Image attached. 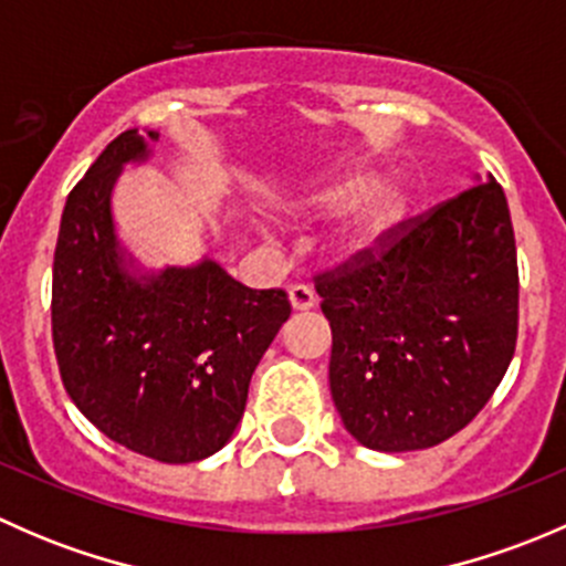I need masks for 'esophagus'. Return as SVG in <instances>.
<instances>
[{
  "mask_svg": "<svg viewBox=\"0 0 566 566\" xmlns=\"http://www.w3.org/2000/svg\"><path fill=\"white\" fill-rule=\"evenodd\" d=\"M290 304H293L295 312H306L317 304V295L310 284H290Z\"/></svg>",
  "mask_w": 566,
  "mask_h": 566,
  "instance_id": "1",
  "label": "esophagus"
}]
</instances>
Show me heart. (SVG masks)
I'll use <instances>...</instances> for the list:
<instances>
[{
	"mask_svg": "<svg viewBox=\"0 0 566 566\" xmlns=\"http://www.w3.org/2000/svg\"><path fill=\"white\" fill-rule=\"evenodd\" d=\"M373 182V172L367 169H353L328 182H319L312 191L301 193L295 199V208L298 210H319V213H334V210L347 208L353 205L361 192L365 197L350 210V216L345 219V224L336 230L334 238V251L336 256H350L364 254V251L375 249L386 238V232L402 219L405 205H408V193L405 186L394 177Z\"/></svg>",
	"mask_w": 566,
	"mask_h": 566,
	"instance_id": "1",
	"label": "heart"
}]
</instances>
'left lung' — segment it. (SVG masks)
<instances>
[{
	"mask_svg": "<svg viewBox=\"0 0 566 566\" xmlns=\"http://www.w3.org/2000/svg\"><path fill=\"white\" fill-rule=\"evenodd\" d=\"M331 397L375 452L452 438L488 405L517 342V249L504 188H465L315 276Z\"/></svg>",
	"mask_w": 566,
	"mask_h": 566,
	"instance_id": "8db88e82",
	"label": "left lung"
}]
</instances>
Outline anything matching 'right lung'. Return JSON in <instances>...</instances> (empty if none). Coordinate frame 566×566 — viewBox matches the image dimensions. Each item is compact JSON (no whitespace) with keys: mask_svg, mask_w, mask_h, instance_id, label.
Returning a JSON list of instances; mask_svg holds the SVG:
<instances>
[{"mask_svg":"<svg viewBox=\"0 0 566 566\" xmlns=\"http://www.w3.org/2000/svg\"><path fill=\"white\" fill-rule=\"evenodd\" d=\"M145 156V136L125 130L67 193L51 336L76 408L119 447L180 465L230 441L251 375L293 310L284 290H251L213 260L125 271L108 197L123 164Z\"/></svg>","mask_w":566,"mask_h":566,"instance_id":"obj_1","label":"right lung"}]
</instances>
